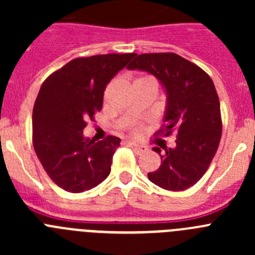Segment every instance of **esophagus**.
Instances as JSON below:
<instances>
[{"label":"esophagus","instance_id":"1","mask_svg":"<svg viewBox=\"0 0 255 255\" xmlns=\"http://www.w3.org/2000/svg\"><path fill=\"white\" fill-rule=\"evenodd\" d=\"M128 145L134 150L135 153H138V154H143V153L147 152V147H144V145H139L135 141H128Z\"/></svg>","mask_w":255,"mask_h":255}]
</instances>
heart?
Masks as SVG:
<instances>
[{
	"instance_id": "obj_1",
	"label": "heart",
	"mask_w": 255,
	"mask_h": 255,
	"mask_svg": "<svg viewBox=\"0 0 255 255\" xmlns=\"http://www.w3.org/2000/svg\"><path fill=\"white\" fill-rule=\"evenodd\" d=\"M135 132H138V130H136V131H135Z\"/></svg>"
}]
</instances>
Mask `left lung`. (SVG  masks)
I'll return each instance as SVG.
<instances>
[{"mask_svg":"<svg viewBox=\"0 0 255 255\" xmlns=\"http://www.w3.org/2000/svg\"><path fill=\"white\" fill-rule=\"evenodd\" d=\"M129 70H140L158 79L166 92L163 128L158 136L175 131L176 145L153 150L161 166L148 179L166 190L181 191L197 184L208 170L222 134L220 100L206 71L176 53L136 55Z\"/></svg>","mask_w":255,"mask_h":255,"instance_id":"8db88e82","label":"left lung"}]
</instances>
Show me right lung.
<instances>
[{
    "mask_svg": "<svg viewBox=\"0 0 255 255\" xmlns=\"http://www.w3.org/2000/svg\"><path fill=\"white\" fill-rule=\"evenodd\" d=\"M135 53L75 58L48 76L33 108V145L51 180L70 193L89 190L111 172L120 138H85L87 120L103 105L111 79Z\"/></svg>",
    "mask_w": 255,
    "mask_h": 255,
    "instance_id": "right-lung-1",
    "label": "right lung"
}]
</instances>
